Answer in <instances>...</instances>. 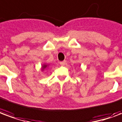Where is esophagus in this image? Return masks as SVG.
<instances>
[{"mask_svg":"<svg viewBox=\"0 0 122 122\" xmlns=\"http://www.w3.org/2000/svg\"><path fill=\"white\" fill-rule=\"evenodd\" d=\"M60 65H61V66H64V65H65V61H61V62H60Z\"/></svg>","mask_w":122,"mask_h":122,"instance_id":"1","label":"esophagus"}]
</instances>
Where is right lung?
Here are the masks:
<instances>
[{"label":"right lung","instance_id":"1","mask_svg":"<svg viewBox=\"0 0 122 122\" xmlns=\"http://www.w3.org/2000/svg\"><path fill=\"white\" fill-rule=\"evenodd\" d=\"M46 66H47V65H43V66H42V70H44V68H46Z\"/></svg>","mask_w":122,"mask_h":122}]
</instances>
